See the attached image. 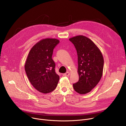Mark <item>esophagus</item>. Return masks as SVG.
<instances>
[{"mask_svg": "<svg viewBox=\"0 0 126 126\" xmlns=\"http://www.w3.org/2000/svg\"><path fill=\"white\" fill-rule=\"evenodd\" d=\"M69 75H70V73H69V72H67L66 73L63 74V76H65V77H66V76H69Z\"/></svg>", "mask_w": 126, "mask_h": 126, "instance_id": "1", "label": "esophagus"}]
</instances>
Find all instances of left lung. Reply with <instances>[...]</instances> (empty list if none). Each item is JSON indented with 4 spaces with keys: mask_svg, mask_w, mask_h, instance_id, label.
Segmentation results:
<instances>
[{
    "mask_svg": "<svg viewBox=\"0 0 126 126\" xmlns=\"http://www.w3.org/2000/svg\"><path fill=\"white\" fill-rule=\"evenodd\" d=\"M78 53L79 81L73 84L74 90L85 94L94 88L101 79L104 59L97 46L88 37L79 35L69 38Z\"/></svg>",
    "mask_w": 126,
    "mask_h": 126,
    "instance_id": "1",
    "label": "left lung"
}]
</instances>
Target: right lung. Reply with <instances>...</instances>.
Wrapping results in <instances>:
<instances>
[{
  "instance_id": "obj_1",
  "label": "right lung",
  "mask_w": 126,
  "mask_h": 126,
  "mask_svg": "<svg viewBox=\"0 0 126 126\" xmlns=\"http://www.w3.org/2000/svg\"><path fill=\"white\" fill-rule=\"evenodd\" d=\"M59 42L56 38L42 39L31 48L27 57L25 71L31 85L40 93H50L57 86L60 78L55 72L52 55Z\"/></svg>"
}]
</instances>
